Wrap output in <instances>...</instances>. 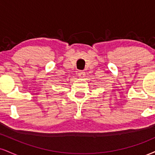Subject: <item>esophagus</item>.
<instances>
[{
	"mask_svg": "<svg viewBox=\"0 0 155 155\" xmlns=\"http://www.w3.org/2000/svg\"><path fill=\"white\" fill-rule=\"evenodd\" d=\"M78 76H79V78H84L85 77V73L82 71H80L79 72V74H78Z\"/></svg>",
	"mask_w": 155,
	"mask_h": 155,
	"instance_id": "esophagus-1",
	"label": "esophagus"
}]
</instances>
